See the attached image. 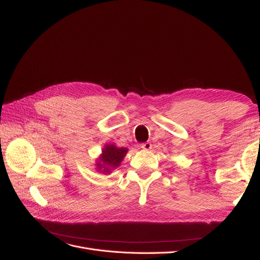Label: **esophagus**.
<instances>
[{
  "label": "esophagus",
  "instance_id": "esophagus-1",
  "mask_svg": "<svg viewBox=\"0 0 260 260\" xmlns=\"http://www.w3.org/2000/svg\"><path fill=\"white\" fill-rule=\"evenodd\" d=\"M141 148H142L143 151H149V149L152 148V144L151 142H145L143 144H141Z\"/></svg>",
  "mask_w": 260,
  "mask_h": 260
}]
</instances>
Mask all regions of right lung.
<instances>
[{
	"instance_id": "1",
	"label": "right lung",
	"mask_w": 260,
	"mask_h": 260,
	"mask_svg": "<svg viewBox=\"0 0 260 260\" xmlns=\"http://www.w3.org/2000/svg\"><path fill=\"white\" fill-rule=\"evenodd\" d=\"M127 152L128 148L125 147H117L114 144H106L102 151L99 161L95 164L96 169L104 175L111 174L113 169L119 167Z\"/></svg>"
}]
</instances>
